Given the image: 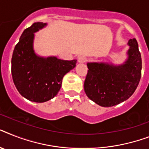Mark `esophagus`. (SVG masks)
<instances>
[{"mask_svg": "<svg viewBox=\"0 0 149 149\" xmlns=\"http://www.w3.org/2000/svg\"><path fill=\"white\" fill-rule=\"evenodd\" d=\"M86 61H87V58L86 57V56H79V57L78 58L79 63H86Z\"/></svg>", "mask_w": 149, "mask_h": 149, "instance_id": "1", "label": "esophagus"}]
</instances>
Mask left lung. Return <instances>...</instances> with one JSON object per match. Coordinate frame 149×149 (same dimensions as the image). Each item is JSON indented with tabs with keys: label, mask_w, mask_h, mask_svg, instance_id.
Wrapping results in <instances>:
<instances>
[{
	"label": "left lung",
	"mask_w": 149,
	"mask_h": 149,
	"mask_svg": "<svg viewBox=\"0 0 149 149\" xmlns=\"http://www.w3.org/2000/svg\"><path fill=\"white\" fill-rule=\"evenodd\" d=\"M129 58L123 65L87 63L89 70L84 90L87 96L100 106L109 107L128 100L139 83L141 57L136 39L129 40Z\"/></svg>",
	"instance_id": "left-lung-1"
}]
</instances>
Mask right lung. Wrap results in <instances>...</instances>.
I'll return each mask as SVG.
<instances>
[{"mask_svg":"<svg viewBox=\"0 0 149 149\" xmlns=\"http://www.w3.org/2000/svg\"><path fill=\"white\" fill-rule=\"evenodd\" d=\"M47 24L37 22L24 30L14 47L11 59L12 78L21 95L30 101L43 102L60 91L64 75L76 66L77 60L37 56L33 49L34 34Z\"/></svg>","mask_w":149,"mask_h":149,"instance_id":"1","label":"right lung"}]
</instances>
